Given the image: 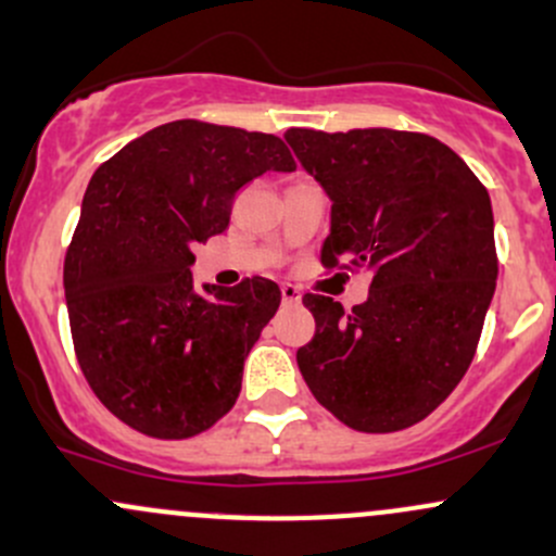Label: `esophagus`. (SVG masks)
<instances>
[{
  "mask_svg": "<svg viewBox=\"0 0 556 556\" xmlns=\"http://www.w3.org/2000/svg\"><path fill=\"white\" fill-rule=\"evenodd\" d=\"M282 301L285 306H301V292L292 285H282Z\"/></svg>",
  "mask_w": 556,
  "mask_h": 556,
  "instance_id": "esophagus-1",
  "label": "esophagus"
}]
</instances>
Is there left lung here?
Here are the masks:
<instances>
[{
	"mask_svg": "<svg viewBox=\"0 0 556 556\" xmlns=\"http://www.w3.org/2000/svg\"><path fill=\"white\" fill-rule=\"evenodd\" d=\"M288 144L332 203L321 264L362 268L351 314L306 295L316 334L298 351L321 406L362 432L425 419L459 386L496 290L488 189L427 134L288 129Z\"/></svg>",
	"mask_w": 556,
	"mask_h": 556,
	"instance_id": "1",
	"label": "left lung"
}]
</instances>
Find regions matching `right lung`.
Listing matches in <instances>:
<instances>
[{"label": "right lung", "mask_w": 556, "mask_h": 556, "mask_svg": "<svg viewBox=\"0 0 556 556\" xmlns=\"http://www.w3.org/2000/svg\"><path fill=\"white\" fill-rule=\"evenodd\" d=\"M266 170H295L274 134L170 121L91 176L63 271L73 345L97 399L144 435H198L240 395L282 292L264 277L200 292L189 268Z\"/></svg>", "instance_id": "1"}]
</instances>
